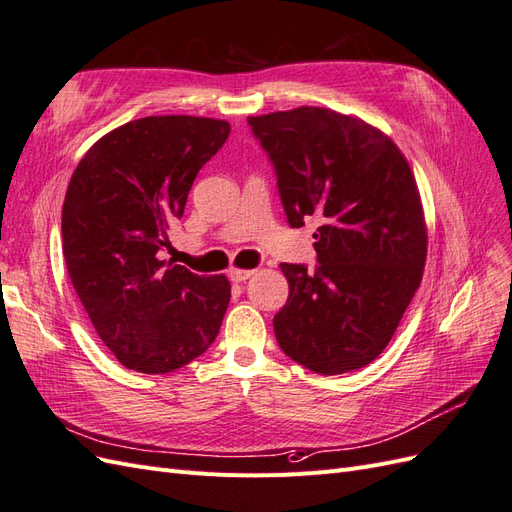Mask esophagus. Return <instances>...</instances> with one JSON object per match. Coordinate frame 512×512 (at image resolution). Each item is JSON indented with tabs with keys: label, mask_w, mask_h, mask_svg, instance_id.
<instances>
[{
	"label": "esophagus",
	"mask_w": 512,
	"mask_h": 512,
	"mask_svg": "<svg viewBox=\"0 0 512 512\" xmlns=\"http://www.w3.org/2000/svg\"><path fill=\"white\" fill-rule=\"evenodd\" d=\"M256 271L254 269H239V267H230V271H228V277L232 282H245V280H250V277L254 275Z\"/></svg>",
	"instance_id": "esophagus-1"
}]
</instances>
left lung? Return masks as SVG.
Here are the masks:
<instances>
[{
    "label": "left lung",
    "mask_w": 512,
    "mask_h": 512,
    "mask_svg": "<svg viewBox=\"0 0 512 512\" xmlns=\"http://www.w3.org/2000/svg\"><path fill=\"white\" fill-rule=\"evenodd\" d=\"M269 153L292 228L320 220L318 269L282 262L280 348L322 376L369 365L421 286L427 222L404 153L371 123L331 108L247 117Z\"/></svg>",
    "instance_id": "1"
}]
</instances>
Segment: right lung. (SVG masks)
Returning <instances> with one entry per match:
<instances>
[{"mask_svg":"<svg viewBox=\"0 0 512 512\" xmlns=\"http://www.w3.org/2000/svg\"><path fill=\"white\" fill-rule=\"evenodd\" d=\"M228 134L224 119L141 117L104 134L72 173L61 209L66 267L96 333L128 369L168 374L220 333L228 277L170 265L160 250Z\"/></svg>","mask_w":512,"mask_h":512,"instance_id":"add662e5","label":"right lung"}]
</instances>
